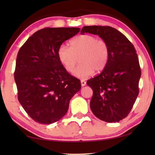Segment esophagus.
<instances>
[{
	"instance_id": "34e87169",
	"label": "esophagus",
	"mask_w": 155,
	"mask_h": 155,
	"mask_svg": "<svg viewBox=\"0 0 155 155\" xmlns=\"http://www.w3.org/2000/svg\"><path fill=\"white\" fill-rule=\"evenodd\" d=\"M81 86L82 87H84V86H85V85H86V81H85L84 80L82 79L81 81Z\"/></svg>"
}]
</instances>
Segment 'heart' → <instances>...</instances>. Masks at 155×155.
Listing matches in <instances>:
<instances>
[{"label": "heart", "instance_id": "b5f03b06", "mask_svg": "<svg viewBox=\"0 0 155 155\" xmlns=\"http://www.w3.org/2000/svg\"><path fill=\"white\" fill-rule=\"evenodd\" d=\"M110 56L107 42L91 35H83L70 42V47L65 45L59 46L57 57L67 71L72 72L77 63L80 64L74 71L75 77L86 78L94 71L99 72L106 67Z\"/></svg>", "mask_w": 155, "mask_h": 155}]
</instances>
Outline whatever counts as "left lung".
Instances as JSON below:
<instances>
[{
    "mask_svg": "<svg viewBox=\"0 0 155 155\" xmlns=\"http://www.w3.org/2000/svg\"><path fill=\"white\" fill-rule=\"evenodd\" d=\"M85 32L98 35L110 48L103 71L87 82L93 91L91 109L102 120L118 122L128 116L139 94L141 71L136 50L123 33L111 27L85 26L81 33Z\"/></svg>",
    "mask_w": 155,
    "mask_h": 155,
    "instance_id": "left-lung-1",
    "label": "left lung"
}]
</instances>
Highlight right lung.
<instances>
[{"label":"right lung","instance_id":"obj_1","mask_svg":"<svg viewBox=\"0 0 155 155\" xmlns=\"http://www.w3.org/2000/svg\"><path fill=\"white\" fill-rule=\"evenodd\" d=\"M79 28H45L28 38L20 48L15 81L18 99L27 113L40 124L58 121L67 113L81 81L65 70L57 57L59 46Z\"/></svg>","mask_w":155,"mask_h":155}]
</instances>
